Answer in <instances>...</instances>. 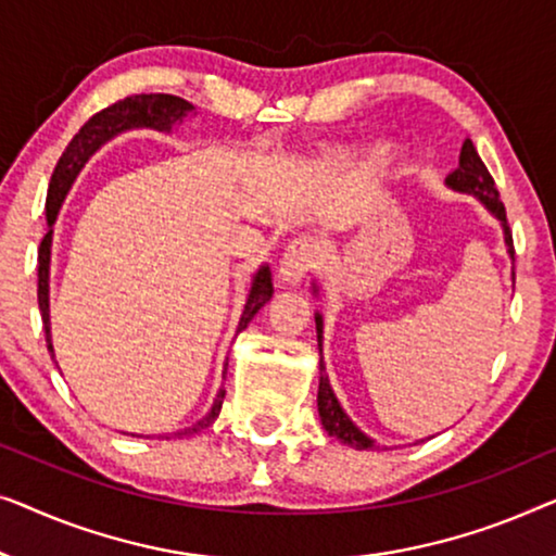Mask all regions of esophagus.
<instances>
[{
    "label": "esophagus",
    "instance_id": "34e87169",
    "mask_svg": "<svg viewBox=\"0 0 556 556\" xmlns=\"http://www.w3.org/2000/svg\"><path fill=\"white\" fill-rule=\"evenodd\" d=\"M317 262H319V247L315 241L307 237L294 239L292 244L287 247V252L279 262V281L287 287H296L304 277H307V271L317 267Z\"/></svg>",
    "mask_w": 556,
    "mask_h": 556
}]
</instances>
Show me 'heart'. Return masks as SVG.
<instances>
[{
  "label": "heart",
  "mask_w": 556,
  "mask_h": 556,
  "mask_svg": "<svg viewBox=\"0 0 556 556\" xmlns=\"http://www.w3.org/2000/svg\"><path fill=\"white\" fill-rule=\"evenodd\" d=\"M378 153H382V151H375V155H378Z\"/></svg>",
  "instance_id": "obj_1"
}]
</instances>
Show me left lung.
<instances>
[{"mask_svg": "<svg viewBox=\"0 0 556 556\" xmlns=\"http://www.w3.org/2000/svg\"><path fill=\"white\" fill-rule=\"evenodd\" d=\"M445 186L451 191L458 193H468L476 201L483 203V208L489 211L491 216L502 224L504 231V244H506V254L511 256L514 262V241H511V231L509 224H506V208L504 203L498 201V191L494 178H491L489 168L483 166L479 151H476L471 140H464V148H460V159H458V168L453 174L445 176ZM312 294H319V287L312 285ZM315 327H317V348H319V388H317V410H319V420H323V428L327 435L338 438L340 443L353 445L357 451H370V448H380L378 443L372 441L370 435L359 431V428L353 424V418L342 410V405L334 395V390L330 386V378H327L325 370V357H323V315L315 312Z\"/></svg>", "mask_w": 556, "mask_h": 556, "instance_id": "1", "label": "left lung"}]
</instances>
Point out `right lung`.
I'll return each instance as SVG.
<instances>
[{"mask_svg":"<svg viewBox=\"0 0 556 556\" xmlns=\"http://www.w3.org/2000/svg\"><path fill=\"white\" fill-rule=\"evenodd\" d=\"M197 108H193L189 100L176 98V96H163V92H151V96H130L125 100H118V103L105 108L92 115V118L83 125L80 132H75V138L70 140L65 153L60 155L58 166L52 170L50 178V189H47V201H45V214H47V233L40 244V256H37V302H40V312H42V325H45V338H47V350H50L54 357V348H52V327H50V262H52V233H54V222H58V214L65 203L70 189H73L75 178L80 176V170L85 168L92 155H96L100 148H103L108 140L118 138L121 132L128 130H138V128H148V130H159V132H170L176 125H181ZM275 294V287H271V271L267 264H262L260 269L254 271L252 285H249V294L244 302V312L239 317V327L237 334L241 330H247V325L252 323L256 312H260L264 304L271 300ZM226 367L229 363H224V378H226ZM226 390L224 386L218 388V393L211 403L208 413L199 420H193L191 426L181 428L174 435L186 438L203 431L208 428L222 413V403H224Z\"/></svg>","mask_w":556,"mask_h":556,"instance_id":"1","label":"right lung"}]
</instances>
